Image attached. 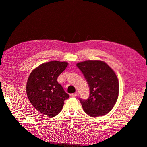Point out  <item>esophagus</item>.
Masks as SVG:
<instances>
[{
	"label": "esophagus",
	"instance_id": "1",
	"mask_svg": "<svg viewBox=\"0 0 147 147\" xmlns=\"http://www.w3.org/2000/svg\"><path fill=\"white\" fill-rule=\"evenodd\" d=\"M78 93H72V94H70V96L71 97H75L77 96Z\"/></svg>",
	"mask_w": 147,
	"mask_h": 147
}]
</instances>
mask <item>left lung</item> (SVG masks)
I'll return each mask as SVG.
<instances>
[{
    "mask_svg": "<svg viewBox=\"0 0 147 147\" xmlns=\"http://www.w3.org/2000/svg\"><path fill=\"white\" fill-rule=\"evenodd\" d=\"M90 86L87 100L80 98L84 111L97 117L110 112L117 101L119 83L117 75L107 64L101 61H86L76 64Z\"/></svg>",
    "mask_w": 147,
    "mask_h": 147,
    "instance_id": "1",
    "label": "left lung"
}]
</instances>
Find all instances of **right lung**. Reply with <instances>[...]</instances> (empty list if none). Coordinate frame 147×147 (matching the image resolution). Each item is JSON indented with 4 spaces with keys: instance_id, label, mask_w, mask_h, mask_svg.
Listing matches in <instances>:
<instances>
[{
    "instance_id": "add662e5",
    "label": "right lung",
    "mask_w": 147,
    "mask_h": 147,
    "mask_svg": "<svg viewBox=\"0 0 147 147\" xmlns=\"http://www.w3.org/2000/svg\"><path fill=\"white\" fill-rule=\"evenodd\" d=\"M67 66L57 61L42 64L30 74L26 93L30 103L42 114L53 117L63 109L64 101L69 98L57 78Z\"/></svg>"
}]
</instances>
